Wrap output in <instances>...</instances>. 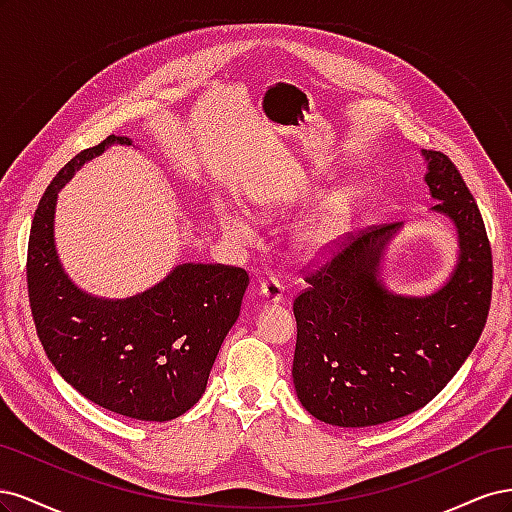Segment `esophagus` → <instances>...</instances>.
I'll use <instances>...</instances> for the list:
<instances>
[{"label":"esophagus","instance_id":"34e87169","mask_svg":"<svg viewBox=\"0 0 512 512\" xmlns=\"http://www.w3.org/2000/svg\"><path fill=\"white\" fill-rule=\"evenodd\" d=\"M284 297V284L277 277H269L260 284V299L265 303H280Z\"/></svg>","mask_w":512,"mask_h":512}]
</instances>
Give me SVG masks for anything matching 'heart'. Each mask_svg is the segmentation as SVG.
<instances>
[{
	"label": "heart",
	"mask_w": 512,
	"mask_h": 512,
	"mask_svg": "<svg viewBox=\"0 0 512 512\" xmlns=\"http://www.w3.org/2000/svg\"><path fill=\"white\" fill-rule=\"evenodd\" d=\"M262 211H267V205H262ZM350 211H352V200L348 194H339L331 198L329 205L324 207V211L316 215V218L303 228L299 237L301 250L312 256L329 250V247L339 239V235L344 232L350 218ZM222 228L226 230V235L243 243L252 241L254 237L250 224H247L239 213H226L222 218Z\"/></svg>",
	"instance_id": "1"
}]
</instances>
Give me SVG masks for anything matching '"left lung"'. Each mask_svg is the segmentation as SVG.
<instances>
[{"label": "left lung", "mask_w": 512, "mask_h": 512, "mask_svg": "<svg viewBox=\"0 0 512 512\" xmlns=\"http://www.w3.org/2000/svg\"><path fill=\"white\" fill-rule=\"evenodd\" d=\"M433 207L457 228V267L429 297L384 288L378 267L401 224L348 237L292 303L297 318L292 382L303 408L337 427L395 421L427 406L474 350L485 329L493 260L483 215L457 166L425 151ZM345 247L342 248L341 245Z\"/></svg>", "instance_id": "left-lung-1"}]
</instances>
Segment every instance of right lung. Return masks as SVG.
Returning <instances> with one entry per match:
<instances>
[{"label":"right lung","instance_id":"right-lung-1","mask_svg":"<svg viewBox=\"0 0 512 512\" xmlns=\"http://www.w3.org/2000/svg\"><path fill=\"white\" fill-rule=\"evenodd\" d=\"M113 143L132 145L111 134L74 156L42 194L27 245L29 307L46 356L76 391L104 410L164 423L203 397L250 277L241 267L188 262L130 299L76 288L55 252L57 192Z\"/></svg>","mask_w":512,"mask_h":512}]
</instances>
